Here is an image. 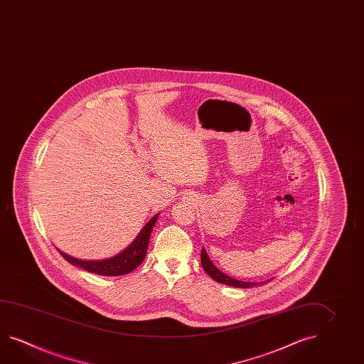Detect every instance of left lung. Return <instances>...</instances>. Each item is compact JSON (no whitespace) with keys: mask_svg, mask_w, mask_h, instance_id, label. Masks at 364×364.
<instances>
[{"mask_svg":"<svg viewBox=\"0 0 364 364\" xmlns=\"http://www.w3.org/2000/svg\"><path fill=\"white\" fill-rule=\"evenodd\" d=\"M201 264L202 267H203V270L208 273V275H210L211 278H213L214 281H217V282L219 283H223V284H227V286L240 287V289H251V287H255V286H259V284H264V283H267L242 282V281H237V279H234V278L228 277V275L225 274V273H222L220 270H218L217 267L211 262L203 248H202L201 251ZM269 281H270V279H269ZM269 281H267V282H269Z\"/></svg>","mask_w":364,"mask_h":364,"instance_id":"left-lung-1","label":"left lung"}]
</instances>
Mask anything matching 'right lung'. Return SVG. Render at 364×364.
<instances>
[{
	"instance_id": "obj_1",
	"label": "right lung",
	"mask_w": 364,
	"mask_h": 364,
	"mask_svg": "<svg viewBox=\"0 0 364 364\" xmlns=\"http://www.w3.org/2000/svg\"><path fill=\"white\" fill-rule=\"evenodd\" d=\"M156 218H158V214L153 219H150V222H147V225L142 228L141 234L138 235L136 240L132 242L125 251H122V253H119L117 256L111 257V259H100V261H85V259H74L64 252H58L69 264H72L74 267H82L89 273L105 275V277L128 274L138 265H141L142 261L145 259L149 239H150V234L153 231Z\"/></svg>"
}]
</instances>
